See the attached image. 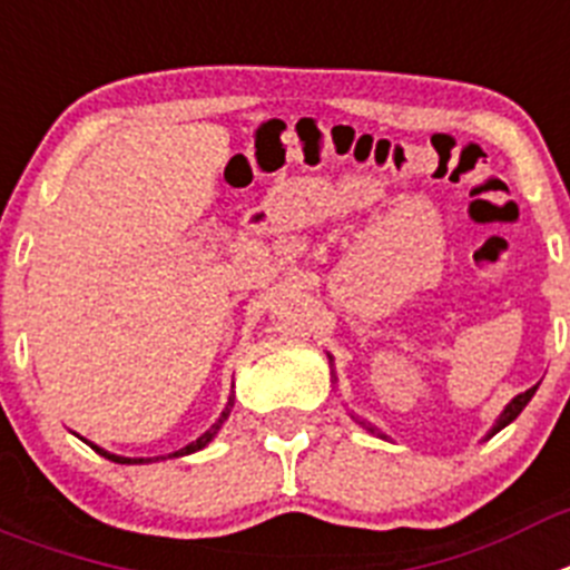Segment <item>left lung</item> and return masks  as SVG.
Here are the masks:
<instances>
[{"label":"left lung","mask_w":570,"mask_h":570,"mask_svg":"<svg viewBox=\"0 0 570 570\" xmlns=\"http://www.w3.org/2000/svg\"><path fill=\"white\" fill-rule=\"evenodd\" d=\"M534 393H537V387H531V390H525V393H520V395H517V399L511 401V404L505 406V410H503V415H500L498 426H494V430L489 432V438H492L494 432H500V430H503L505 424H511V421H514V417L520 415V412H523V406L529 404V401H531V395H534Z\"/></svg>","instance_id":"1"}]
</instances>
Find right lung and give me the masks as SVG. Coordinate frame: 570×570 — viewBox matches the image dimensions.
<instances>
[{"label":"right lung","instance_id":"obj_1","mask_svg":"<svg viewBox=\"0 0 570 570\" xmlns=\"http://www.w3.org/2000/svg\"><path fill=\"white\" fill-rule=\"evenodd\" d=\"M228 410H232V401H228V406H226V412H223V415H220V421H217V424H214L208 432H203V435L197 438L195 443H189V446H186V449H180V452H175V458H177V455H191V452H197V449L206 446V443L212 441L214 435H217V430H220L223 421H226ZM90 446H92V443H90ZM92 449H96L98 455H104V458H107V461H115V463H144V458H118V455H109V452H104V449H98V446H92Z\"/></svg>","mask_w":570,"mask_h":570}]
</instances>
